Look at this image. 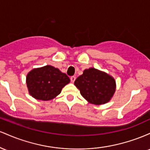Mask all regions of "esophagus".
Wrapping results in <instances>:
<instances>
[{
  "label": "esophagus",
  "instance_id": "esophagus-1",
  "mask_svg": "<svg viewBox=\"0 0 150 150\" xmlns=\"http://www.w3.org/2000/svg\"><path fill=\"white\" fill-rule=\"evenodd\" d=\"M75 79H76V77L75 76H72V77H70V80H71V82H75Z\"/></svg>",
  "mask_w": 150,
  "mask_h": 150
}]
</instances>
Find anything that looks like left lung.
<instances>
[{"mask_svg": "<svg viewBox=\"0 0 150 150\" xmlns=\"http://www.w3.org/2000/svg\"><path fill=\"white\" fill-rule=\"evenodd\" d=\"M74 84L86 100L96 105L108 102L116 91L113 77L94 68L84 70Z\"/></svg>", "mask_w": 150, "mask_h": 150, "instance_id": "left-lung-1", "label": "left lung"}]
</instances>
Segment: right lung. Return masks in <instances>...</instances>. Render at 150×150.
Wrapping results in <instances>:
<instances>
[{
    "label": "right lung",
    "instance_id": "1",
    "mask_svg": "<svg viewBox=\"0 0 150 150\" xmlns=\"http://www.w3.org/2000/svg\"><path fill=\"white\" fill-rule=\"evenodd\" d=\"M27 86L29 93L36 99L49 101L61 92L70 82V78L58 68L51 65L34 68L27 74Z\"/></svg>",
    "mask_w": 150,
    "mask_h": 150
}]
</instances>
